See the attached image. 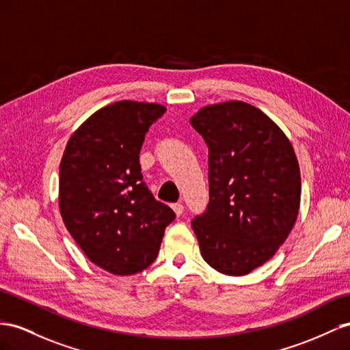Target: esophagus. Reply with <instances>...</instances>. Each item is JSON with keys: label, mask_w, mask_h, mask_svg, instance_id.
I'll return each mask as SVG.
<instances>
[{"label": "esophagus", "mask_w": 350, "mask_h": 350, "mask_svg": "<svg viewBox=\"0 0 350 350\" xmlns=\"http://www.w3.org/2000/svg\"><path fill=\"white\" fill-rule=\"evenodd\" d=\"M172 208H173V211L177 214V216H180V214H182V213H183V210H185L183 204H178V202L172 204Z\"/></svg>", "instance_id": "esophagus-1"}]
</instances>
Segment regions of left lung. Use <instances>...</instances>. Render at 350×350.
I'll return each instance as SVG.
<instances>
[{
  "label": "left lung",
  "instance_id": "left-lung-1",
  "mask_svg": "<svg viewBox=\"0 0 350 350\" xmlns=\"http://www.w3.org/2000/svg\"><path fill=\"white\" fill-rule=\"evenodd\" d=\"M208 146L210 202L192 220L202 258L243 276L272 258L299 216L297 157L284 131L258 107L230 100L191 118Z\"/></svg>",
  "mask_w": 350,
  "mask_h": 350
}]
</instances>
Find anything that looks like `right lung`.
Instances as JSON below:
<instances>
[{
  "mask_svg": "<svg viewBox=\"0 0 350 350\" xmlns=\"http://www.w3.org/2000/svg\"><path fill=\"white\" fill-rule=\"evenodd\" d=\"M159 103L121 100L96 111L70 136L60 161L59 210L96 266L134 275L154 263L176 217L142 180L139 154Z\"/></svg>",
  "mask_w": 350,
  "mask_h": 350,
  "instance_id": "obj_1",
  "label": "right lung"
}]
</instances>
